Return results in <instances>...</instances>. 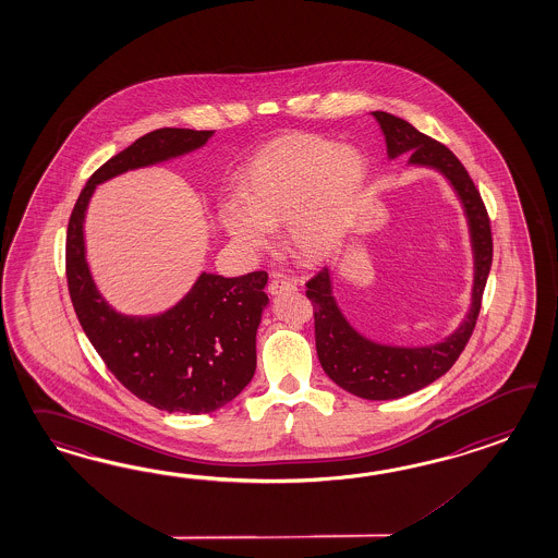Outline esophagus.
<instances>
[{"label":"esophagus","instance_id":"1","mask_svg":"<svg viewBox=\"0 0 558 558\" xmlns=\"http://www.w3.org/2000/svg\"><path fill=\"white\" fill-rule=\"evenodd\" d=\"M269 293L271 295H281V293H286V291H295L298 286L293 283V281H289V279H281V277H272L271 281H269Z\"/></svg>","mask_w":558,"mask_h":558}]
</instances>
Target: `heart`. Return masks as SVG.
Segmentation results:
<instances>
[{
    "label": "heart",
    "mask_w": 558,
    "mask_h": 558,
    "mask_svg": "<svg viewBox=\"0 0 558 558\" xmlns=\"http://www.w3.org/2000/svg\"><path fill=\"white\" fill-rule=\"evenodd\" d=\"M369 177L353 146L286 134L265 144L241 174V198L219 207V225L239 251L257 255L286 222V245L301 263L329 259L343 243Z\"/></svg>",
    "instance_id": "heart-1"
}]
</instances>
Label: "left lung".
Returning a JSON list of instances; mask_svg holds the SVG:
<instances>
[{
  "label": "left lung",
  "instance_id": "obj_1",
  "mask_svg": "<svg viewBox=\"0 0 558 558\" xmlns=\"http://www.w3.org/2000/svg\"><path fill=\"white\" fill-rule=\"evenodd\" d=\"M372 114L384 132L391 160L408 155V165L438 170L452 184L466 215L474 257L472 301L464 322L438 343L420 348L377 343L351 327L337 305L331 271L327 267L307 281L305 293L313 303L315 348L325 374L339 388L363 400H396L426 388L444 376L466 348L478 319L482 293L493 265V233L478 189L452 150L422 134L402 118L379 110Z\"/></svg>",
  "mask_w": 558,
  "mask_h": 558
}]
</instances>
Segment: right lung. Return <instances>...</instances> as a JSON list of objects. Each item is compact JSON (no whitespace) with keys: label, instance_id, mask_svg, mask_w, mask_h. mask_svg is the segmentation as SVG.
Returning a JSON list of instances; mask_svg holds the SVG:
<instances>
[{"label":"right lung","instance_id":"add662e5","mask_svg":"<svg viewBox=\"0 0 558 558\" xmlns=\"http://www.w3.org/2000/svg\"><path fill=\"white\" fill-rule=\"evenodd\" d=\"M215 130L158 129L112 156L82 189L68 222L65 277L84 333L108 369L136 398L165 412L208 414L255 376L257 329L269 298L267 272H201L170 310L124 315L98 291L86 260L84 219L98 184L205 146Z\"/></svg>","mask_w":558,"mask_h":558}]
</instances>
